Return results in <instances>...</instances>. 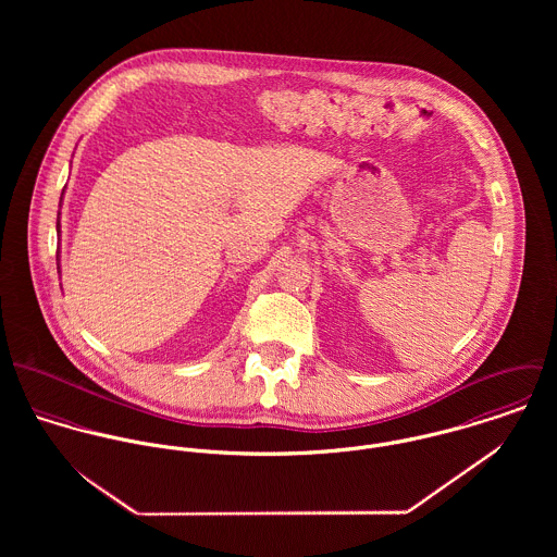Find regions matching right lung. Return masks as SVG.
I'll list each match as a JSON object with an SVG mask.
<instances>
[{"label": "right lung", "instance_id": "right-lung-1", "mask_svg": "<svg viewBox=\"0 0 557 557\" xmlns=\"http://www.w3.org/2000/svg\"><path fill=\"white\" fill-rule=\"evenodd\" d=\"M58 230H60V221H58Z\"/></svg>", "mask_w": 557, "mask_h": 557}]
</instances>
